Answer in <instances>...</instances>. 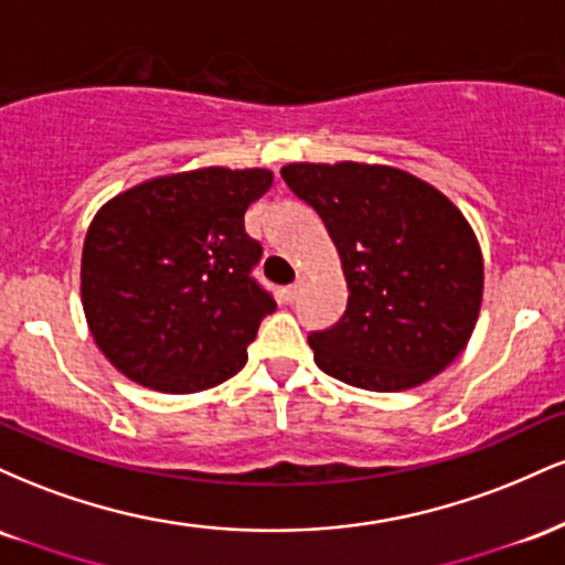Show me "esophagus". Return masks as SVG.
I'll list each match as a JSON object with an SVG mask.
<instances>
[{
    "label": "esophagus",
    "mask_w": 565,
    "mask_h": 565,
    "mask_svg": "<svg viewBox=\"0 0 565 565\" xmlns=\"http://www.w3.org/2000/svg\"><path fill=\"white\" fill-rule=\"evenodd\" d=\"M302 287H305V274H297V281L291 284V287L284 289V297H287V302H295L297 295L302 291Z\"/></svg>",
    "instance_id": "1"
}]
</instances>
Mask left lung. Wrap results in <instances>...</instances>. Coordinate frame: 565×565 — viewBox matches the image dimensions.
Wrapping results in <instances>:
<instances>
[{"label": "left lung", "mask_w": 565, "mask_h": 565, "mask_svg": "<svg viewBox=\"0 0 565 565\" xmlns=\"http://www.w3.org/2000/svg\"><path fill=\"white\" fill-rule=\"evenodd\" d=\"M281 178L327 225L348 284L345 316L308 337L329 377L395 393L468 348L483 300V255L438 188L387 164H297Z\"/></svg>", "instance_id": "8db88e82"}]
</instances>
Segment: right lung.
<instances>
[{
  "instance_id": "obj_1",
  "label": "right lung",
  "mask_w": 565,
  "mask_h": 565,
  "mask_svg": "<svg viewBox=\"0 0 565 565\" xmlns=\"http://www.w3.org/2000/svg\"><path fill=\"white\" fill-rule=\"evenodd\" d=\"M274 185L270 170L201 167L116 193L82 249V308L95 345L127 380L199 393L246 364L274 313L252 278L263 246L244 212Z\"/></svg>"
}]
</instances>
